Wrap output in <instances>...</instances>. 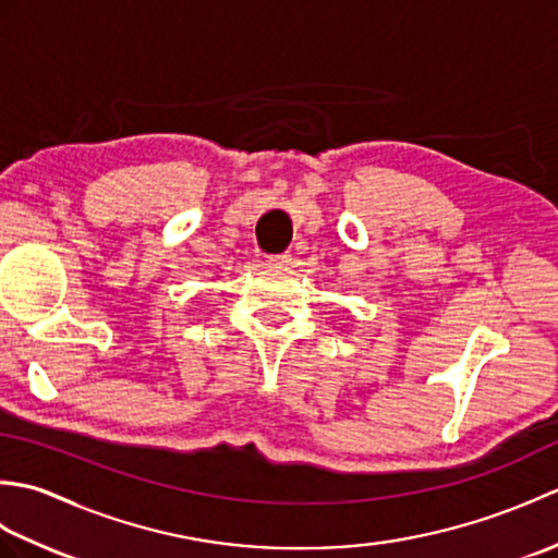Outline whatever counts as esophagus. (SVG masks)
<instances>
[{"mask_svg": "<svg viewBox=\"0 0 558 558\" xmlns=\"http://www.w3.org/2000/svg\"><path fill=\"white\" fill-rule=\"evenodd\" d=\"M266 264L270 268H290L292 266V256L290 254H278V256H268Z\"/></svg>", "mask_w": 558, "mask_h": 558, "instance_id": "esophagus-1", "label": "esophagus"}]
</instances>
